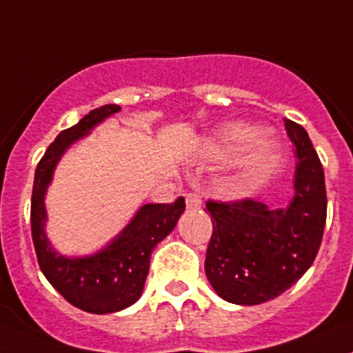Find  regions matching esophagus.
I'll return each mask as SVG.
<instances>
[{
	"label": "esophagus",
	"instance_id": "1",
	"mask_svg": "<svg viewBox=\"0 0 353 353\" xmlns=\"http://www.w3.org/2000/svg\"><path fill=\"white\" fill-rule=\"evenodd\" d=\"M185 205L189 210H196L201 207V196L198 191H189L185 194Z\"/></svg>",
	"mask_w": 353,
	"mask_h": 353
}]
</instances>
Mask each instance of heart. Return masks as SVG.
I'll return each instance as SVG.
<instances>
[{
	"label": "heart",
	"mask_w": 353,
	"mask_h": 353,
	"mask_svg": "<svg viewBox=\"0 0 353 353\" xmlns=\"http://www.w3.org/2000/svg\"><path fill=\"white\" fill-rule=\"evenodd\" d=\"M257 126L246 123H228L221 126L209 141V152L216 157L236 155L246 144L252 143L241 162L239 183L245 189H252L263 182L275 159V144L263 135L257 138Z\"/></svg>",
	"instance_id": "1"
}]
</instances>
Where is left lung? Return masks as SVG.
<instances>
[{"instance_id":"1","label":"left lung","mask_w":353,"mask_h":353,"mask_svg":"<svg viewBox=\"0 0 353 353\" xmlns=\"http://www.w3.org/2000/svg\"><path fill=\"white\" fill-rule=\"evenodd\" d=\"M285 130L298 155L288 205L270 209L252 198L207 201L212 236L205 275L223 300L237 305H257L284 293L311 268L321 245L327 221L323 165L303 126L285 119Z\"/></svg>"}]
</instances>
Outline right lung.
Masks as SVG:
<instances>
[{"instance_id": "add662e5", "label": "right lung", "mask_w": 353, "mask_h": 353, "mask_svg": "<svg viewBox=\"0 0 353 353\" xmlns=\"http://www.w3.org/2000/svg\"><path fill=\"white\" fill-rule=\"evenodd\" d=\"M119 105H103L90 110L78 125L62 130L48 146L35 170L32 191V237L39 266L53 288L71 305L92 314L123 311L139 300L150 270L152 252L170 236L185 209V200L173 203H146L141 207L119 236L87 257H65L51 248L46 236L44 196L53 179V170L74 141L89 134L98 123L119 112Z\"/></svg>"}]
</instances>
